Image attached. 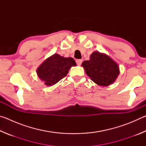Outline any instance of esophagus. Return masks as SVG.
<instances>
[{"instance_id": "1", "label": "esophagus", "mask_w": 146, "mask_h": 146, "mask_svg": "<svg viewBox=\"0 0 146 146\" xmlns=\"http://www.w3.org/2000/svg\"><path fill=\"white\" fill-rule=\"evenodd\" d=\"M76 62L78 66H80L82 62V59H78V60H76Z\"/></svg>"}]
</instances>
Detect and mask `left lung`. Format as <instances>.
<instances>
[{"mask_svg": "<svg viewBox=\"0 0 146 146\" xmlns=\"http://www.w3.org/2000/svg\"><path fill=\"white\" fill-rule=\"evenodd\" d=\"M82 66L91 80L100 86H108L115 82L120 73L118 64L105 53L94 51L89 60Z\"/></svg>", "mask_w": 146, "mask_h": 146, "instance_id": "left-lung-1", "label": "left lung"}]
</instances>
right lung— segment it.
<instances>
[{"label": "right lung", "instance_id": "obj_1", "mask_svg": "<svg viewBox=\"0 0 146 146\" xmlns=\"http://www.w3.org/2000/svg\"><path fill=\"white\" fill-rule=\"evenodd\" d=\"M75 66L76 62L73 58H66L55 53L39 66L36 74L44 84L51 86L65 77L70 69Z\"/></svg>", "mask_w": 146, "mask_h": 146}]
</instances>
